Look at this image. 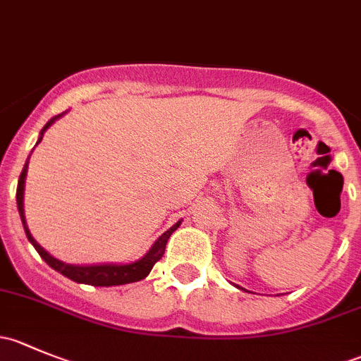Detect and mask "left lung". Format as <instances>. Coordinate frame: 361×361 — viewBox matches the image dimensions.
<instances>
[{"mask_svg": "<svg viewBox=\"0 0 361 361\" xmlns=\"http://www.w3.org/2000/svg\"><path fill=\"white\" fill-rule=\"evenodd\" d=\"M235 286H238V285H235ZM238 288H239V290H243V288H241V286H238Z\"/></svg>", "mask_w": 361, "mask_h": 361, "instance_id": "obj_1", "label": "left lung"}]
</instances>
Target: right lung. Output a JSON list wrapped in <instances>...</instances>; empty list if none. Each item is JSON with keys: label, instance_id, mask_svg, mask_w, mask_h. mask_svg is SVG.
Segmentation results:
<instances>
[{"label": "right lung", "instance_id": "1", "mask_svg": "<svg viewBox=\"0 0 361 361\" xmlns=\"http://www.w3.org/2000/svg\"><path fill=\"white\" fill-rule=\"evenodd\" d=\"M68 111L61 113V115L52 116L49 122L43 126V129L39 130V136L36 145L43 140V134L47 133L50 126H52L56 120H59L61 116L66 115ZM35 145V147H36ZM35 150V148H32ZM31 150V154H32ZM31 154H29L27 160L24 164V169L19 176V185H17V209H19L20 220H23L25 235H27L29 243L35 246V250L38 251L39 257L54 269V271L61 272L63 276H66L68 279L75 283H82V285H92V286H118V285H127V283H136L141 281V279L147 278L150 274L152 267L155 265V262H159L162 258L164 251H166V245L167 239L171 238L174 231L181 225V220H178L176 224L173 225L171 228H167L162 235L154 243L150 250L147 251L145 257H141L140 260L129 262V264H92V265H75V264H66V262L59 260V258L52 257L47 250H43L42 246L36 243V239L32 238L31 232H29L27 224H25V214H24V188H25V176H27V166H29V159H31Z\"/></svg>", "mask_w": 361, "mask_h": 361}]
</instances>
